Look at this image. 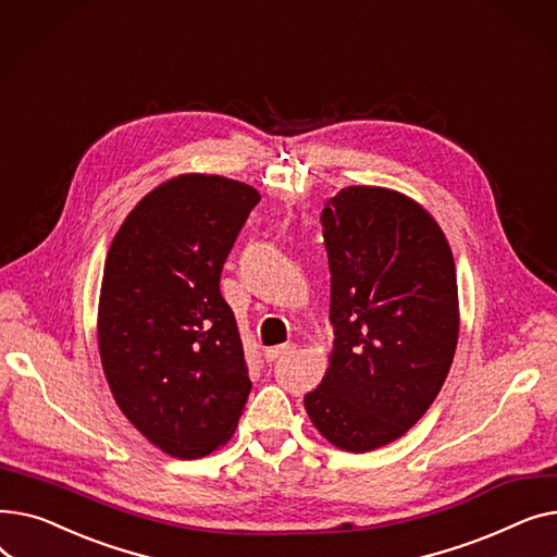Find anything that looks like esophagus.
Segmentation results:
<instances>
[{
	"label": "esophagus",
	"mask_w": 557,
	"mask_h": 557,
	"mask_svg": "<svg viewBox=\"0 0 557 557\" xmlns=\"http://www.w3.org/2000/svg\"><path fill=\"white\" fill-rule=\"evenodd\" d=\"M296 345L294 343H284V345H275V347H269L267 352H263V357H267V361H275L288 352H294Z\"/></svg>",
	"instance_id": "1"
}]
</instances>
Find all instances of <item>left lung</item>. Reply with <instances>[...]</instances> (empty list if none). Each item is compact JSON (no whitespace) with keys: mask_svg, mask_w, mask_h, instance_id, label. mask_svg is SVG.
<instances>
[{"mask_svg":"<svg viewBox=\"0 0 557 557\" xmlns=\"http://www.w3.org/2000/svg\"><path fill=\"white\" fill-rule=\"evenodd\" d=\"M320 221L336 338L305 408L325 441L363 454L401 437L445 384L460 327L456 263L441 225L395 189L345 187Z\"/></svg>","mask_w":557,"mask_h":557,"instance_id":"obj_1","label":"left lung"}]
</instances>
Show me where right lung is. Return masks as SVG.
<instances>
[{"instance_id": "add662e5", "label": "right lung", "mask_w": 557, "mask_h": 557, "mask_svg": "<svg viewBox=\"0 0 557 557\" xmlns=\"http://www.w3.org/2000/svg\"><path fill=\"white\" fill-rule=\"evenodd\" d=\"M259 191L183 173L146 194L110 244L97 336L110 393L158 449L194 460L225 445L250 376L223 263Z\"/></svg>"}]
</instances>
